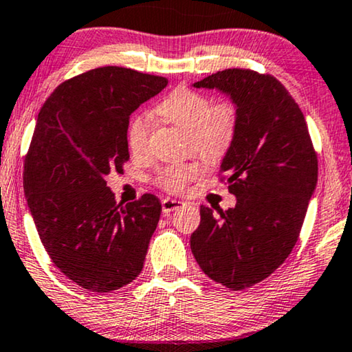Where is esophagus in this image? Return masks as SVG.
<instances>
[{"instance_id": "esophagus-1", "label": "esophagus", "mask_w": 352, "mask_h": 352, "mask_svg": "<svg viewBox=\"0 0 352 352\" xmlns=\"http://www.w3.org/2000/svg\"><path fill=\"white\" fill-rule=\"evenodd\" d=\"M161 204H162V212H164V214H170V212H174L178 209V207L183 206V201L166 197V199H162Z\"/></svg>"}]
</instances>
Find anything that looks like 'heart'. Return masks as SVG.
Returning <instances> with one entry per match:
<instances>
[{
    "mask_svg": "<svg viewBox=\"0 0 352 352\" xmlns=\"http://www.w3.org/2000/svg\"><path fill=\"white\" fill-rule=\"evenodd\" d=\"M156 115L188 133L190 150L206 160H219L230 150L239 129V108L231 100L212 103L206 94L177 87L155 108ZM151 124L146 116L133 118L127 131V145L133 156H145L150 146ZM199 161L167 164L157 170L156 183L162 190L178 192L199 177Z\"/></svg>",
    "mask_w": 352,
    "mask_h": 352,
    "instance_id": "heart-1",
    "label": "heart"
}]
</instances>
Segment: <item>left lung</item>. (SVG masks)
<instances>
[{"instance_id":"left-lung-1","label":"left lung","mask_w":352,"mask_h":352,"mask_svg":"<svg viewBox=\"0 0 352 352\" xmlns=\"http://www.w3.org/2000/svg\"><path fill=\"white\" fill-rule=\"evenodd\" d=\"M195 87L219 89L239 108V129L220 166L232 209L201 206L192 255L231 290L273 274L298 241L318 183V155L300 107L274 76L228 68Z\"/></svg>"}]
</instances>
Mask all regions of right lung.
Returning a JSON list of instances; mask_svg holds the SVG:
<instances>
[{"label":"right lung","instance_id":"obj_1","mask_svg":"<svg viewBox=\"0 0 352 352\" xmlns=\"http://www.w3.org/2000/svg\"><path fill=\"white\" fill-rule=\"evenodd\" d=\"M167 86L162 76L102 67L44 102L23 162V190L52 263L82 289L111 292L140 274L161 215L155 195L122 206L107 175L129 161V116Z\"/></svg>","mask_w":352,"mask_h":352}]
</instances>
